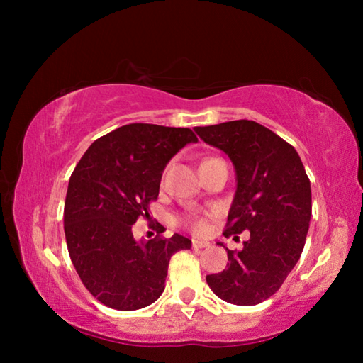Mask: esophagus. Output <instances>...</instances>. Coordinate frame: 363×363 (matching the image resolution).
I'll list each match as a JSON object with an SVG mask.
<instances>
[{
  "instance_id": "1",
  "label": "esophagus",
  "mask_w": 363,
  "mask_h": 363,
  "mask_svg": "<svg viewBox=\"0 0 363 363\" xmlns=\"http://www.w3.org/2000/svg\"><path fill=\"white\" fill-rule=\"evenodd\" d=\"M210 247V243L208 242H201V240H192V248L195 250H200V248H208Z\"/></svg>"
}]
</instances>
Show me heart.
Wrapping results in <instances>:
<instances>
[{
    "mask_svg": "<svg viewBox=\"0 0 363 363\" xmlns=\"http://www.w3.org/2000/svg\"><path fill=\"white\" fill-rule=\"evenodd\" d=\"M184 223H186L194 232H203L206 229L205 219L199 216V214H190V216L184 219Z\"/></svg>",
    "mask_w": 363,
    "mask_h": 363,
    "instance_id": "b5f03b06",
    "label": "heart"
}]
</instances>
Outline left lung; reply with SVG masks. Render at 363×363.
Instances as JSON below:
<instances>
[{"label": "left lung", "mask_w": 363, "mask_h": 363, "mask_svg": "<svg viewBox=\"0 0 363 363\" xmlns=\"http://www.w3.org/2000/svg\"><path fill=\"white\" fill-rule=\"evenodd\" d=\"M194 130L235 169L224 235L250 230L240 251L224 247L227 267L206 275V284L225 303L259 304L279 290L303 253L312 214L309 177L294 147L259 123L235 120Z\"/></svg>", "instance_id": "8db88e82"}]
</instances>
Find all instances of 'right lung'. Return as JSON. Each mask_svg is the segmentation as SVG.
Listing matches in <instances>:
<instances>
[{
	"label": "right lung",
	"instance_id": "add662e5",
	"mask_svg": "<svg viewBox=\"0 0 363 363\" xmlns=\"http://www.w3.org/2000/svg\"><path fill=\"white\" fill-rule=\"evenodd\" d=\"M199 143L189 128L131 123L89 145L73 169L64 206L70 259L93 296L116 311H136L162 296L171 256L190 250L179 233L136 240L133 224L149 216L169 160ZM157 225V233L163 232Z\"/></svg>",
	"mask_w": 363,
	"mask_h": 363
}]
</instances>
